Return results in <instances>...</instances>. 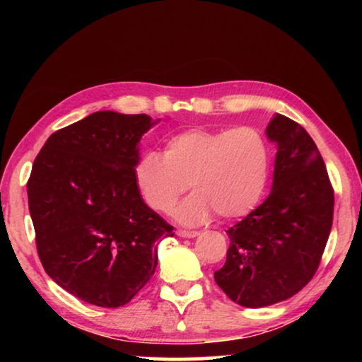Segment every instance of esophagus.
Instances as JSON below:
<instances>
[{
  "label": "esophagus",
  "mask_w": 362,
  "mask_h": 362,
  "mask_svg": "<svg viewBox=\"0 0 362 362\" xmlns=\"http://www.w3.org/2000/svg\"><path fill=\"white\" fill-rule=\"evenodd\" d=\"M177 235L182 236V238H194V236H198V231H194V230H177Z\"/></svg>",
  "instance_id": "34e87169"
}]
</instances>
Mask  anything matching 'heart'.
<instances>
[{
    "instance_id": "heart-1",
    "label": "heart",
    "mask_w": 362,
    "mask_h": 362,
    "mask_svg": "<svg viewBox=\"0 0 362 362\" xmlns=\"http://www.w3.org/2000/svg\"><path fill=\"white\" fill-rule=\"evenodd\" d=\"M272 151L259 127H193L170 136L164 153L146 150L134 166L140 194L153 211L169 214L188 187L194 189L177 209L182 223L196 225L214 212L240 218L265 194Z\"/></svg>"
}]
</instances>
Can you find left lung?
Segmentation results:
<instances>
[{
	"mask_svg": "<svg viewBox=\"0 0 362 362\" xmlns=\"http://www.w3.org/2000/svg\"><path fill=\"white\" fill-rule=\"evenodd\" d=\"M267 134L278 144L273 189L226 230V262L214 273L220 289L247 308L283 302L310 283L334 220L332 183L308 132L276 115Z\"/></svg>",
	"mask_w": 362,
	"mask_h": 362,
	"instance_id": "left-lung-1",
	"label": "left lung"
}]
</instances>
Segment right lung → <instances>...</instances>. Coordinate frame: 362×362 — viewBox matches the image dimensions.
<instances>
[{"instance_id":"obj_1","label":"right lung","mask_w":362,"mask_h":362,"mask_svg":"<svg viewBox=\"0 0 362 362\" xmlns=\"http://www.w3.org/2000/svg\"><path fill=\"white\" fill-rule=\"evenodd\" d=\"M146 115L97 112L46 140L27 182L42 268L66 292L105 308L131 302L174 226L144 203L134 179Z\"/></svg>"}]
</instances>
